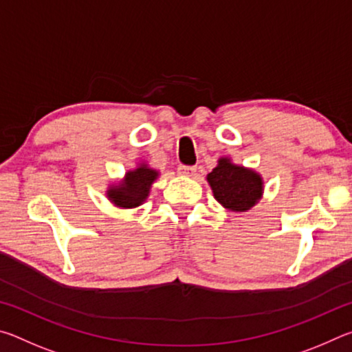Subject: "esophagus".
Wrapping results in <instances>:
<instances>
[{"label":"esophagus","instance_id":"1","mask_svg":"<svg viewBox=\"0 0 352 352\" xmlns=\"http://www.w3.org/2000/svg\"><path fill=\"white\" fill-rule=\"evenodd\" d=\"M177 170H178V174L183 175V177H192V175L195 174V170H197V169H195L194 166H184V164H180V166H178Z\"/></svg>","mask_w":352,"mask_h":352}]
</instances>
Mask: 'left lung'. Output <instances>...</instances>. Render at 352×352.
Listing matches in <instances>:
<instances>
[{"instance_id":"1","label":"left lung","mask_w":352,"mask_h":352,"mask_svg":"<svg viewBox=\"0 0 352 352\" xmlns=\"http://www.w3.org/2000/svg\"><path fill=\"white\" fill-rule=\"evenodd\" d=\"M212 194L220 205L230 211L243 212L253 208L264 192V182L258 172L220 158L206 177Z\"/></svg>"}]
</instances>
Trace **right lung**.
Masks as SVG:
<instances>
[{
	"label": "right lung",
	"mask_w": 352,
	"mask_h": 352,
	"mask_svg": "<svg viewBox=\"0 0 352 352\" xmlns=\"http://www.w3.org/2000/svg\"><path fill=\"white\" fill-rule=\"evenodd\" d=\"M158 170L148 168L146 163L133 170L126 172V177L107 189V197L118 208H136L148 197L152 183L158 178Z\"/></svg>",
	"instance_id": "add662e5"
}]
</instances>
